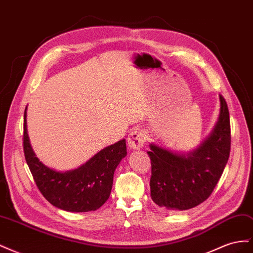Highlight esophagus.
<instances>
[{"mask_svg": "<svg viewBox=\"0 0 253 253\" xmlns=\"http://www.w3.org/2000/svg\"><path fill=\"white\" fill-rule=\"evenodd\" d=\"M144 133L140 128H134L127 136V145L129 149L138 150L141 149L144 144Z\"/></svg>", "mask_w": 253, "mask_h": 253, "instance_id": "1", "label": "esophagus"}]
</instances>
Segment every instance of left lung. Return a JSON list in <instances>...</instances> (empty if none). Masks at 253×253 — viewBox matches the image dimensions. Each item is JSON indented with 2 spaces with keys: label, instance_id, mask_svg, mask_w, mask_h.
<instances>
[{
  "label": "left lung",
  "instance_id": "left-lung-1",
  "mask_svg": "<svg viewBox=\"0 0 253 253\" xmlns=\"http://www.w3.org/2000/svg\"><path fill=\"white\" fill-rule=\"evenodd\" d=\"M217 122L208 137L192 151L175 152L150 143L151 198L170 212L185 211L208 198L230 154V119L223 96Z\"/></svg>",
  "mask_w": 253,
  "mask_h": 253
}]
</instances>
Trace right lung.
I'll use <instances>...</instances> for the list:
<instances>
[{
	"label": "right lung",
	"instance_id": "right-lung-1",
	"mask_svg": "<svg viewBox=\"0 0 253 253\" xmlns=\"http://www.w3.org/2000/svg\"><path fill=\"white\" fill-rule=\"evenodd\" d=\"M27 106L24 112L23 148L26 163L42 195L57 208L67 212L95 211L109 200L114 172L126 156V139L99 151L77 169L57 171L37 157L27 133Z\"/></svg>",
	"mask_w": 253,
	"mask_h": 253
}]
</instances>
